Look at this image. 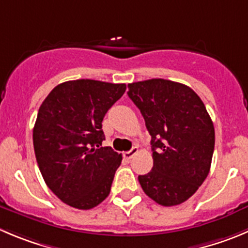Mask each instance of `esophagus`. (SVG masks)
Instances as JSON below:
<instances>
[{
    "instance_id": "esophagus-1",
    "label": "esophagus",
    "mask_w": 248,
    "mask_h": 248,
    "mask_svg": "<svg viewBox=\"0 0 248 248\" xmlns=\"http://www.w3.org/2000/svg\"><path fill=\"white\" fill-rule=\"evenodd\" d=\"M138 152H139V148L138 147H133L130 151H128V152L123 153V157L129 161V159H131V158H133L134 155H135Z\"/></svg>"
}]
</instances>
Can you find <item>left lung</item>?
Here are the masks:
<instances>
[{
    "label": "left lung",
    "mask_w": 248,
    "mask_h": 248,
    "mask_svg": "<svg viewBox=\"0 0 248 248\" xmlns=\"http://www.w3.org/2000/svg\"><path fill=\"white\" fill-rule=\"evenodd\" d=\"M151 135L153 168L139 175L143 192L162 206L180 204L209 173L214 126L204 103L191 87L164 79L129 84Z\"/></svg>",
    "instance_id": "left-lung-1"
}]
</instances>
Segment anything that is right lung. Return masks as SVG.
Masks as SVG:
<instances>
[{"label": "right lung", "mask_w": 248, "mask_h": 248, "mask_svg": "<svg viewBox=\"0 0 248 248\" xmlns=\"http://www.w3.org/2000/svg\"><path fill=\"white\" fill-rule=\"evenodd\" d=\"M125 90V84L70 80L40 106L32 131L39 169L49 190L70 207L91 209L109 195L122 155L101 147L102 120Z\"/></svg>", "instance_id": "1"}]
</instances>
